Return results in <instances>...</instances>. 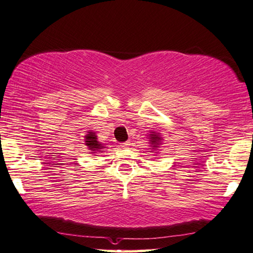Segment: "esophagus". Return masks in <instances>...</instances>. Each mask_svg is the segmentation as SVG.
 Listing matches in <instances>:
<instances>
[{
	"label": "esophagus",
	"instance_id": "34e87169",
	"mask_svg": "<svg viewBox=\"0 0 253 253\" xmlns=\"http://www.w3.org/2000/svg\"><path fill=\"white\" fill-rule=\"evenodd\" d=\"M129 145H130V141H127V142H125V143H123L122 147L124 149H127V148H129Z\"/></svg>",
	"mask_w": 253,
	"mask_h": 253
}]
</instances>
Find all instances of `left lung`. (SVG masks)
Masks as SVG:
<instances>
[{"mask_svg":"<svg viewBox=\"0 0 253 253\" xmlns=\"http://www.w3.org/2000/svg\"><path fill=\"white\" fill-rule=\"evenodd\" d=\"M148 135H149V137H148L149 138V144H150V149L152 150L151 152L158 154V149L162 145V142L164 140V138L162 137L161 133H157V131L151 130Z\"/></svg>","mask_w":253,"mask_h":253,"instance_id":"left-lung-1","label":"left lung"}]
</instances>
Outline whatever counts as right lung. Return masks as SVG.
Here are the masks:
<instances>
[{
	"label": "right lung",
	"instance_id": "obj_1",
	"mask_svg": "<svg viewBox=\"0 0 253 253\" xmlns=\"http://www.w3.org/2000/svg\"><path fill=\"white\" fill-rule=\"evenodd\" d=\"M84 144L87 145L88 150L91 155H96L98 154V152H103L104 150V144L101 143V142L98 141L97 138V135H96L95 131L89 130L87 131V135H84Z\"/></svg>",
	"mask_w": 253,
	"mask_h": 253
}]
</instances>
